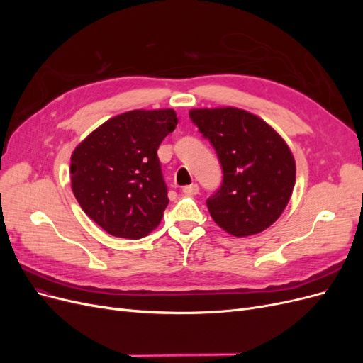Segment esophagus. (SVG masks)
Instances as JSON below:
<instances>
[{"mask_svg": "<svg viewBox=\"0 0 363 363\" xmlns=\"http://www.w3.org/2000/svg\"><path fill=\"white\" fill-rule=\"evenodd\" d=\"M199 191H200V188H199V184H189V186H184L183 188V194L184 195H196L199 194Z\"/></svg>", "mask_w": 363, "mask_h": 363, "instance_id": "34e87169", "label": "esophagus"}]
</instances>
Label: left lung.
<instances>
[{
    "label": "left lung",
    "mask_w": 363,
    "mask_h": 363,
    "mask_svg": "<svg viewBox=\"0 0 363 363\" xmlns=\"http://www.w3.org/2000/svg\"><path fill=\"white\" fill-rule=\"evenodd\" d=\"M223 164V186L207 200L213 221L236 238L257 235L277 221L295 184L289 145L267 121L239 107L191 108Z\"/></svg>",
    "instance_id": "left-lung-1"
}]
</instances>
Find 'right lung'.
Instances as JSON below:
<instances>
[{"mask_svg": "<svg viewBox=\"0 0 363 363\" xmlns=\"http://www.w3.org/2000/svg\"><path fill=\"white\" fill-rule=\"evenodd\" d=\"M177 123L172 108H136L107 119L72 151V192L108 235L140 239L160 224L169 200L157 148Z\"/></svg>", "mask_w": 363, "mask_h": 363, "instance_id": "right-lung-1", "label": "right lung"}]
</instances>
